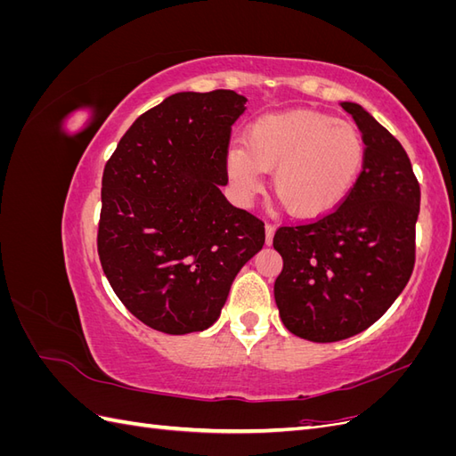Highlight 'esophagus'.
Returning <instances> with one entry per match:
<instances>
[{"label": "esophagus", "instance_id": "esophagus-1", "mask_svg": "<svg viewBox=\"0 0 456 456\" xmlns=\"http://www.w3.org/2000/svg\"><path fill=\"white\" fill-rule=\"evenodd\" d=\"M265 230H266V245H272V241H273V232H275V228H273L272 224H266V226H265Z\"/></svg>", "mask_w": 456, "mask_h": 456}]
</instances>
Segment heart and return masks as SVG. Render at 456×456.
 <instances>
[{"mask_svg":"<svg viewBox=\"0 0 456 456\" xmlns=\"http://www.w3.org/2000/svg\"><path fill=\"white\" fill-rule=\"evenodd\" d=\"M365 161L362 133L348 121L312 110L266 114L233 142L226 173L241 200L249 201L272 172V190L293 216L315 218L348 198Z\"/></svg>","mask_w":456,"mask_h":456,"instance_id":"b5f03b06","label":"heart"}]
</instances>
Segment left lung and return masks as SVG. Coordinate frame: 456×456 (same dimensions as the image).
<instances>
[{
  "label": "left lung",
  "mask_w": 456,
  "mask_h": 456,
  "mask_svg": "<svg viewBox=\"0 0 456 456\" xmlns=\"http://www.w3.org/2000/svg\"><path fill=\"white\" fill-rule=\"evenodd\" d=\"M365 142L363 169L333 213L281 226L273 283L283 325L312 342L362 333L403 291L415 266L420 186L403 146L355 102H340Z\"/></svg>",
  "instance_id": "left-lung-1"
}]
</instances>
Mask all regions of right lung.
I'll return each instance as SVG.
<instances>
[{
	"mask_svg": "<svg viewBox=\"0 0 456 456\" xmlns=\"http://www.w3.org/2000/svg\"><path fill=\"white\" fill-rule=\"evenodd\" d=\"M245 102L228 89L175 93L136 118L104 167L102 270L126 308L161 333L211 327L265 245V223L220 191Z\"/></svg>",
	"mask_w": 456,
	"mask_h": 456,
	"instance_id": "add662e5",
	"label": "right lung"
}]
</instances>
